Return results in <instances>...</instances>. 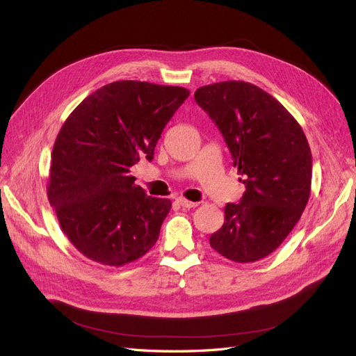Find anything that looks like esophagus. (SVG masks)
Wrapping results in <instances>:
<instances>
[{
	"label": "esophagus",
	"mask_w": 356,
	"mask_h": 356,
	"mask_svg": "<svg viewBox=\"0 0 356 356\" xmlns=\"http://www.w3.org/2000/svg\"><path fill=\"white\" fill-rule=\"evenodd\" d=\"M176 202L181 206V207H186V209H194L198 206V203H194V202H189V200L186 198H177Z\"/></svg>",
	"instance_id": "obj_1"
}]
</instances>
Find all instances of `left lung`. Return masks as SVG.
<instances>
[{
    "label": "left lung",
    "instance_id": "obj_1",
    "mask_svg": "<svg viewBox=\"0 0 356 356\" xmlns=\"http://www.w3.org/2000/svg\"><path fill=\"white\" fill-rule=\"evenodd\" d=\"M195 102L212 118L245 179L239 204L209 242L222 257L265 259L299 221L312 189V150L302 127L275 97L245 81L200 87Z\"/></svg>",
    "mask_w": 356,
    "mask_h": 356
}]
</instances>
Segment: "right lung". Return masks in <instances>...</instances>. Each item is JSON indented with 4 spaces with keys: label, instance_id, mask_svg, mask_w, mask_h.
<instances>
[{
    "label": "right lung",
    "instance_id": "obj_1",
    "mask_svg": "<svg viewBox=\"0 0 356 356\" xmlns=\"http://www.w3.org/2000/svg\"><path fill=\"white\" fill-rule=\"evenodd\" d=\"M188 96L184 87L115 81L87 96L61 126L48 200L87 259L123 266L156 243L171 202L145 194L129 172L141 156L153 159L163 127Z\"/></svg>",
    "mask_w": 356,
    "mask_h": 356
}]
</instances>
